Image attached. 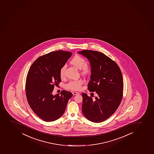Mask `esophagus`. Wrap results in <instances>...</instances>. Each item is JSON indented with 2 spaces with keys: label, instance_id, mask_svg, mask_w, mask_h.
Wrapping results in <instances>:
<instances>
[{
  "label": "esophagus",
  "instance_id": "1",
  "mask_svg": "<svg viewBox=\"0 0 154 154\" xmlns=\"http://www.w3.org/2000/svg\"><path fill=\"white\" fill-rule=\"evenodd\" d=\"M72 94H73V95H77V94H79V93H78V92H75V91H73Z\"/></svg>",
  "mask_w": 154,
  "mask_h": 154
}]
</instances>
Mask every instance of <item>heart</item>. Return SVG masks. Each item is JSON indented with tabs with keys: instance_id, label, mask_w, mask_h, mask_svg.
<instances>
[{
	"instance_id": "1",
	"label": "heart",
	"mask_w": 154,
	"mask_h": 154,
	"mask_svg": "<svg viewBox=\"0 0 154 154\" xmlns=\"http://www.w3.org/2000/svg\"><path fill=\"white\" fill-rule=\"evenodd\" d=\"M71 65L79 69L80 73L83 76H87L91 72V67L88 63H86V60L84 57L79 55H76L71 60L70 62ZM65 66L61 67L60 70V78L65 77ZM83 82L81 80H72L65 85V88L71 91H80L81 89Z\"/></svg>"
}]
</instances>
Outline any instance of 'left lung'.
Returning <instances> with one entry per match:
<instances>
[{"instance_id":"obj_1","label":"left lung","mask_w":154,"mask_h":154,"mask_svg":"<svg viewBox=\"0 0 154 154\" xmlns=\"http://www.w3.org/2000/svg\"><path fill=\"white\" fill-rule=\"evenodd\" d=\"M78 54L87 57L91 67L88 90L96 92L98 95L93 100L87 94L82 93L83 114L91 122H103L115 112L122 100V73L116 62L102 52L84 50Z\"/></svg>"}]
</instances>
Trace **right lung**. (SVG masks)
Returning a JSON list of instances; mask_svg holds the SVG:
<instances>
[{"instance_id": "1", "label": "right lung", "mask_w": 154, "mask_h": 154, "mask_svg": "<svg viewBox=\"0 0 154 154\" xmlns=\"http://www.w3.org/2000/svg\"><path fill=\"white\" fill-rule=\"evenodd\" d=\"M72 56L66 51H53L41 56L32 63L27 74L26 94L29 105L37 116L46 122L59 119L63 115L71 92L62 91L52 94L61 82L60 68Z\"/></svg>"}]
</instances>
